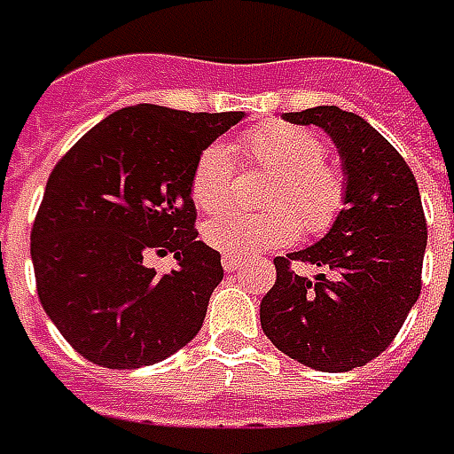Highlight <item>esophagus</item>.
I'll list each match as a JSON object with an SVG mask.
<instances>
[{
  "label": "esophagus",
  "instance_id": "obj_1",
  "mask_svg": "<svg viewBox=\"0 0 454 454\" xmlns=\"http://www.w3.org/2000/svg\"><path fill=\"white\" fill-rule=\"evenodd\" d=\"M221 266H223V270H226V273H233V270L240 266V258L231 255V253H223V258H221Z\"/></svg>",
  "mask_w": 454,
  "mask_h": 454
}]
</instances>
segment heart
<instances>
[{
    "instance_id": "heart-1",
    "label": "heart",
    "mask_w": 454,
    "mask_h": 454,
    "mask_svg": "<svg viewBox=\"0 0 454 454\" xmlns=\"http://www.w3.org/2000/svg\"><path fill=\"white\" fill-rule=\"evenodd\" d=\"M246 161L278 171L268 191L266 214L226 211L203 226V239L215 251L231 255H253L288 246L298 239L301 218L305 231L317 233L335 221L343 206V176L323 161V141L291 123H258L240 137ZM236 163L226 144L214 141L199 153L191 171V199L214 214L231 196Z\"/></svg>"
}]
</instances>
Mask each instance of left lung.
Segmentation results:
<instances>
[{
  "label": "left lung",
  "instance_id": "left-lung-1",
  "mask_svg": "<svg viewBox=\"0 0 454 454\" xmlns=\"http://www.w3.org/2000/svg\"><path fill=\"white\" fill-rule=\"evenodd\" d=\"M333 138L345 174V208L303 251L276 258V286L261 301V328L293 360L348 372L378 357L420 295L427 223L418 181L393 144L338 106L283 114ZM321 268L298 277L292 261Z\"/></svg>",
  "mask_w": 454,
  "mask_h": 454
}]
</instances>
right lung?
<instances>
[{"label":"right lung","instance_id":"1","mask_svg":"<svg viewBox=\"0 0 454 454\" xmlns=\"http://www.w3.org/2000/svg\"><path fill=\"white\" fill-rule=\"evenodd\" d=\"M243 111L119 109L61 156L32 226L39 301L76 353L101 368L153 365L201 331L223 280L221 253L196 240L191 171ZM149 252L179 266L156 277Z\"/></svg>","mask_w":454,"mask_h":454}]
</instances>
